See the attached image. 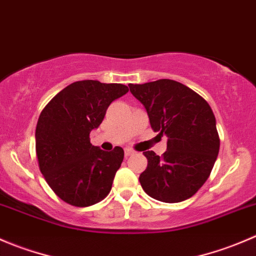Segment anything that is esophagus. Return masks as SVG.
<instances>
[{
    "label": "esophagus",
    "mask_w": 256,
    "mask_h": 256,
    "mask_svg": "<svg viewBox=\"0 0 256 256\" xmlns=\"http://www.w3.org/2000/svg\"><path fill=\"white\" fill-rule=\"evenodd\" d=\"M134 154H135V151H134L132 148H125V156H126V158L134 155Z\"/></svg>",
    "instance_id": "34e87169"
}]
</instances>
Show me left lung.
I'll use <instances>...</instances> for the list:
<instances>
[{
    "instance_id": "8db88e82",
    "label": "left lung",
    "mask_w": 256,
    "mask_h": 256,
    "mask_svg": "<svg viewBox=\"0 0 256 256\" xmlns=\"http://www.w3.org/2000/svg\"><path fill=\"white\" fill-rule=\"evenodd\" d=\"M128 88L145 106L151 128L168 136V150L161 156L142 152L148 158L138 178L144 191L162 202L188 199L208 180L219 154L212 108L199 94L168 78Z\"/></svg>"
}]
</instances>
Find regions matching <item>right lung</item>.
I'll list each match as a JSON object with an SVG mask.
<instances>
[{"instance_id": "1", "label": "right lung", "mask_w": 256, "mask_h": 256, "mask_svg": "<svg viewBox=\"0 0 256 256\" xmlns=\"http://www.w3.org/2000/svg\"><path fill=\"white\" fill-rule=\"evenodd\" d=\"M128 91L121 84L76 81L42 110L36 126L40 171L54 194L68 204L90 206L108 195L124 150L104 151L90 142L112 101Z\"/></svg>"}]
</instances>
